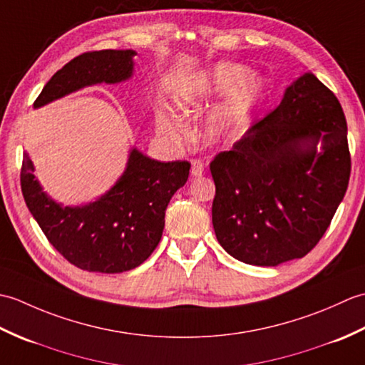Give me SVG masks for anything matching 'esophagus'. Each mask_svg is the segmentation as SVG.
I'll use <instances>...</instances> for the list:
<instances>
[{"mask_svg": "<svg viewBox=\"0 0 365 365\" xmlns=\"http://www.w3.org/2000/svg\"><path fill=\"white\" fill-rule=\"evenodd\" d=\"M205 173V165L202 160H192L191 161V175L192 177H200Z\"/></svg>", "mask_w": 365, "mask_h": 365, "instance_id": "34e87169", "label": "esophagus"}]
</instances>
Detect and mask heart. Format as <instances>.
<instances>
[{
  "mask_svg": "<svg viewBox=\"0 0 365 365\" xmlns=\"http://www.w3.org/2000/svg\"><path fill=\"white\" fill-rule=\"evenodd\" d=\"M263 89V81L251 73V68L234 63H218L185 84L178 91L177 100L182 110L190 113L208 100L229 96L205 119V138L218 141L242 125L260 102ZM157 127L168 139H177L183 130L178 115L165 103L157 106Z\"/></svg>",
  "mask_w": 365,
  "mask_h": 365,
  "instance_id": "1",
  "label": "heart"
}]
</instances>
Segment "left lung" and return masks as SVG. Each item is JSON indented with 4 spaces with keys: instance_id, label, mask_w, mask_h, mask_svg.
Listing matches in <instances>:
<instances>
[{
    "instance_id": "left-lung-1",
    "label": "left lung",
    "mask_w": 365,
    "mask_h": 365,
    "mask_svg": "<svg viewBox=\"0 0 365 365\" xmlns=\"http://www.w3.org/2000/svg\"><path fill=\"white\" fill-rule=\"evenodd\" d=\"M212 221L232 257L276 267L311 252L342 202L351 173L346 119L314 73L210 163Z\"/></svg>"
}]
</instances>
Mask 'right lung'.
Segmentation results:
<instances>
[{
    "mask_svg": "<svg viewBox=\"0 0 365 365\" xmlns=\"http://www.w3.org/2000/svg\"><path fill=\"white\" fill-rule=\"evenodd\" d=\"M133 50L88 51L54 73L34 108L98 83H120L133 73ZM191 163H161L130 152L125 173L96 202L63 207L45 195L34 166L23 153L21 192L45 237L72 265L94 273H122L149 259L165 229V212L174 192L188 180Z\"/></svg>",
    "mask_w": 365,
    "mask_h": 365,
    "instance_id": "obj_1",
    "label": "right lung"
}]
</instances>
